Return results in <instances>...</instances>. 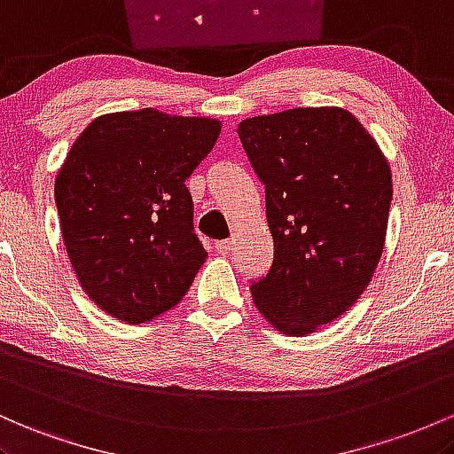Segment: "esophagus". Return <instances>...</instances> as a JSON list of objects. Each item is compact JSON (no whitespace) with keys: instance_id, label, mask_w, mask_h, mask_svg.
<instances>
[{"instance_id":"34e87169","label":"esophagus","mask_w":454,"mask_h":454,"mask_svg":"<svg viewBox=\"0 0 454 454\" xmlns=\"http://www.w3.org/2000/svg\"><path fill=\"white\" fill-rule=\"evenodd\" d=\"M231 248H233V240H221V242H216V251H218V253L227 254L229 251H231Z\"/></svg>"}]
</instances>
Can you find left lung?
Wrapping results in <instances>:
<instances>
[{"label":"left lung","instance_id":"1","mask_svg":"<svg viewBox=\"0 0 454 454\" xmlns=\"http://www.w3.org/2000/svg\"><path fill=\"white\" fill-rule=\"evenodd\" d=\"M238 135L266 184L274 240L253 302L278 333L304 337L340 317L371 283L388 229V159L340 106L247 117Z\"/></svg>","mask_w":454,"mask_h":454}]
</instances>
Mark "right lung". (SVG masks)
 Here are the masks:
<instances>
[{"label": "right lung", "mask_w": 454, "mask_h": 454, "mask_svg": "<svg viewBox=\"0 0 454 454\" xmlns=\"http://www.w3.org/2000/svg\"><path fill=\"white\" fill-rule=\"evenodd\" d=\"M221 135L214 117L159 109L90 121L55 177L64 247L83 292L145 324L184 298L206 262L184 182Z\"/></svg>", "instance_id": "right-lung-1"}]
</instances>
